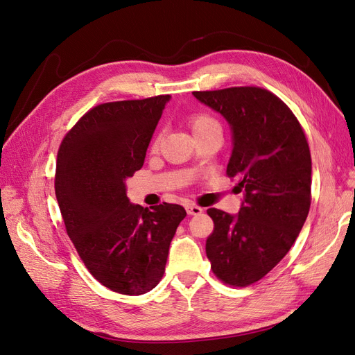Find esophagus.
<instances>
[{
  "label": "esophagus",
  "mask_w": 355,
  "mask_h": 355,
  "mask_svg": "<svg viewBox=\"0 0 355 355\" xmlns=\"http://www.w3.org/2000/svg\"><path fill=\"white\" fill-rule=\"evenodd\" d=\"M185 209H187V213H188V214H201V213H202V207L197 206V204H194V202L187 204Z\"/></svg>",
  "instance_id": "34e87169"
}]
</instances>
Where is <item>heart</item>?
I'll list each match as a JSON object with an SVG mask.
<instances>
[{
    "label": "heart",
    "instance_id": "1",
    "mask_svg": "<svg viewBox=\"0 0 355 355\" xmlns=\"http://www.w3.org/2000/svg\"><path fill=\"white\" fill-rule=\"evenodd\" d=\"M188 124L192 128V132H194V135H197V133H200L202 130H206V128L219 125L216 118H214L210 114H207V112H194V114H191L188 116ZM159 144H161V136L157 135V136L153 137L151 145H149V148H151V151H157V149L159 148Z\"/></svg>",
    "mask_w": 355,
    "mask_h": 355
}]
</instances>
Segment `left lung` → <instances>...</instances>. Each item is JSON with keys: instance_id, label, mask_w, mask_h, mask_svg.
I'll list each match as a JSON object with an SVG mask.
<instances>
[{"instance_id": "8db88e82", "label": "left lung", "mask_w": 355, "mask_h": 355, "mask_svg": "<svg viewBox=\"0 0 355 355\" xmlns=\"http://www.w3.org/2000/svg\"><path fill=\"white\" fill-rule=\"evenodd\" d=\"M232 128L228 178L244 201L237 216L209 209L206 241L211 271L228 286L259 282L280 262L302 230L311 206V153L302 125L270 90L254 85L194 92Z\"/></svg>"}]
</instances>
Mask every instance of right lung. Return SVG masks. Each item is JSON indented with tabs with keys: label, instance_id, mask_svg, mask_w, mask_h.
<instances>
[{
	"label": "right lung",
	"instance_id": "add662e5",
	"mask_svg": "<svg viewBox=\"0 0 355 355\" xmlns=\"http://www.w3.org/2000/svg\"><path fill=\"white\" fill-rule=\"evenodd\" d=\"M168 94L101 103L58 151L55 191L68 237L90 274L123 295H144L163 278L168 247L187 216L179 204L144 209L125 179L141 170Z\"/></svg>",
	"mask_w": 355,
	"mask_h": 355
}]
</instances>
